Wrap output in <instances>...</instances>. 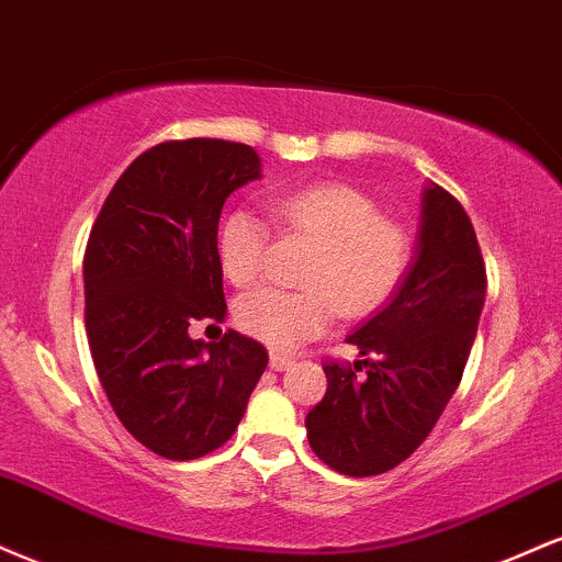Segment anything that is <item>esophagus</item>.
Returning <instances> with one entry per match:
<instances>
[{
    "mask_svg": "<svg viewBox=\"0 0 562 562\" xmlns=\"http://www.w3.org/2000/svg\"><path fill=\"white\" fill-rule=\"evenodd\" d=\"M292 366H294L292 358H286V355L281 352H270V368H273V371H289Z\"/></svg>",
    "mask_w": 562,
    "mask_h": 562,
    "instance_id": "34e87169",
    "label": "esophagus"
}]
</instances>
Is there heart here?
Segmentation results:
<instances>
[{"mask_svg":"<svg viewBox=\"0 0 562 562\" xmlns=\"http://www.w3.org/2000/svg\"><path fill=\"white\" fill-rule=\"evenodd\" d=\"M276 221L289 234L318 244L305 270V292L257 289L236 302L244 334L273 349H294L323 334L336 305L368 315L400 289L413 244L397 223L384 221L373 200L347 183H310L273 200ZM270 226L252 210H231L217 228V260L236 286L260 279Z\"/></svg>","mask_w":562,"mask_h":562,"instance_id":"heart-1","label":"heart"}]
</instances>
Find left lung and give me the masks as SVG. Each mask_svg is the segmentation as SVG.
<instances>
[{
    "label": "left lung",
    "mask_w": 562,
    "mask_h": 562,
    "mask_svg": "<svg viewBox=\"0 0 562 562\" xmlns=\"http://www.w3.org/2000/svg\"><path fill=\"white\" fill-rule=\"evenodd\" d=\"M486 296L471 217L437 183L420 196L418 241L400 289L349 345L371 359L326 362L328 389L307 413L313 452L345 476L397 468L424 445L463 379Z\"/></svg>",
    "instance_id": "obj_1"
}]
</instances>
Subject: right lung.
<instances>
[{
  "label": "right lung",
  "instance_id": "1",
  "mask_svg": "<svg viewBox=\"0 0 562 562\" xmlns=\"http://www.w3.org/2000/svg\"><path fill=\"white\" fill-rule=\"evenodd\" d=\"M260 155L223 138L162 142L138 155L102 204L83 257L86 336L104 394L147 450L194 460L234 437L268 366L239 331L191 339L226 318L217 221L257 181Z\"/></svg>",
  "mask_w": 562,
  "mask_h": 562
}]
</instances>
